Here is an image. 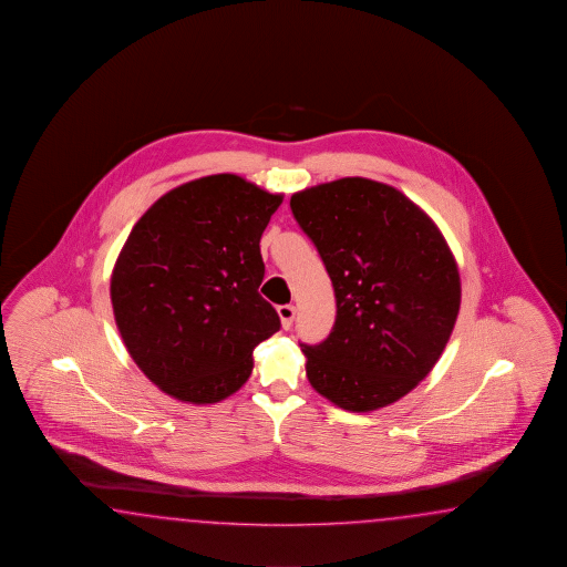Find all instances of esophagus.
I'll use <instances>...</instances> for the list:
<instances>
[{"label": "esophagus", "instance_id": "esophagus-1", "mask_svg": "<svg viewBox=\"0 0 567 567\" xmlns=\"http://www.w3.org/2000/svg\"><path fill=\"white\" fill-rule=\"evenodd\" d=\"M277 311L278 317H280V323H282V329L292 328V321H295V313H297V309H295L292 305H280Z\"/></svg>", "mask_w": 567, "mask_h": 567}]
</instances>
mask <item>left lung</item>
Listing matches in <instances>:
<instances>
[{
  "mask_svg": "<svg viewBox=\"0 0 567 567\" xmlns=\"http://www.w3.org/2000/svg\"><path fill=\"white\" fill-rule=\"evenodd\" d=\"M290 209L321 256L338 315L307 346L315 391L353 413L403 399L437 364L462 287L440 227L391 185L348 176L299 190Z\"/></svg>",
  "mask_w": 567,
  "mask_h": 567,
  "instance_id": "left-lung-1",
  "label": "left lung"
}]
</instances>
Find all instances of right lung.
Instances as JSON below:
<instances>
[{
    "label": "right lung",
    "instance_id": "add662e5",
    "mask_svg": "<svg viewBox=\"0 0 567 567\" xmlns=\"http://www.w3.org/2000/svg\"><path fill=\"white\" fill-rule=\"evenodd\" d=\"M282 195L238 175L168 190L132 227L112 272V305L132 360L183 403H219L252 374L280 329L258 287L260 238Z\"/></svg>",
    "mask_w": 567,
    "mask_h": 567
}]
</instances>
